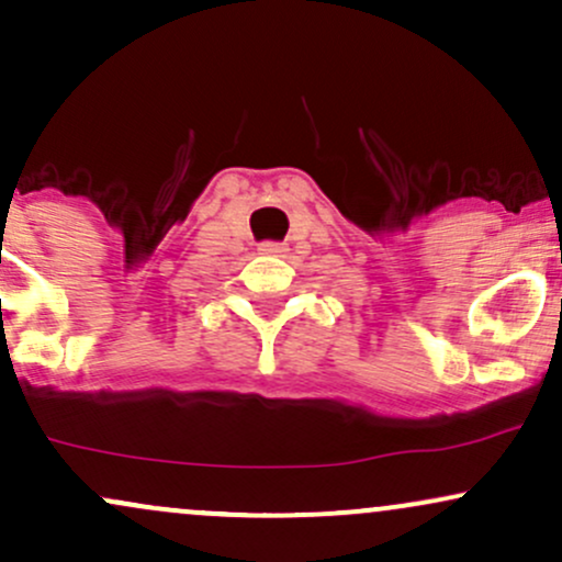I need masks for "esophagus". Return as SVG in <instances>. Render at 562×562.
<instances>
[{"mask_svg":"<svg viewBox=\"0 0 562 562\" xmlns=\"http://www.w3.org/2000/svg\"><path fill=\"white\" fill-rule=\"evenodd\" d=\"M259 250H261V254H267V256H285L288 248L282 243H261Z\"/></svg>","mask_w":562,"mask_h":562,"instance_id":"esophagus-1","label":"esophagus"}]
</instances>
